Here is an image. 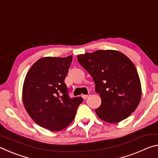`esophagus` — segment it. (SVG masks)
<instances>
[{
  "mask_svg": "<svg viewBox=\"0 0 158 158\" xmlns=\"http://www.w3.org/2000/svg\"><path fill=\"white\" fill-rule=\"evenodd\" d=\"M81 97L83 98L84 100H85V99H87V98L89 97V95H82Z\"/></svg>",
  "mask_w": 158,
  "mask_h": 158,
  "instance_id": "esophagus-1",
  "label": "esophagus"
}]
</instances>
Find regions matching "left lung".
Segmentation results:
<instances>
[{"label":"left lung","instance_id":"left-lung-1","mask_svg":"<svg viewBox=\"0 0 158 158\" xmlns=\"http://www.w3.org/2000/svg\"><path fill=\"white\" fill-rule=\"evenodd\" d=\"M95 84L102 103L95 109L101 120L117 123L129 117L141 98L139 77L127 56L116 50H98L77 56Z\"/></svg>","mask_w":158,"mask_h":158}]
</instances>
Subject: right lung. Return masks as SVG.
Listing matches in <instances>:
<instances>
[{
	"label": "right lung",
	"instance_id": "1",
	"mask_svg": "<svg viewBox=\"0 0 158 158\" xmlns=\"http://www.w3.org/2000/svg\"><path fill=\"white\" fill-rule=\"evenodd\" d=\"M72 60L73 56L40 58L23 81L22 100L26 111L35 123L50 131L68 127L83 101L81 97L69 98L64 82Z\"/></svg>",
	"mask_w": 158,
	"mask_h": 158
}]
</instances>
